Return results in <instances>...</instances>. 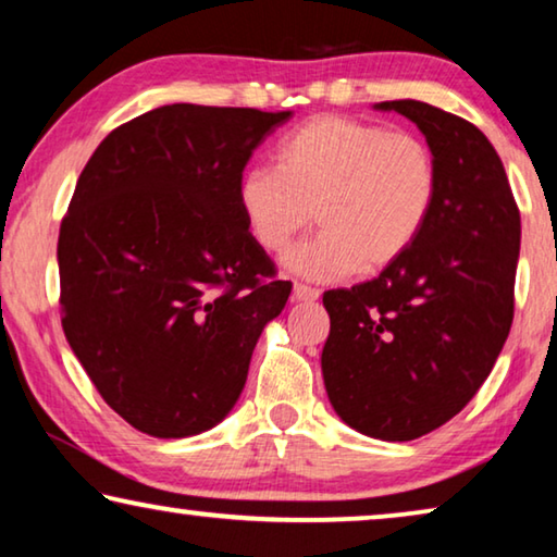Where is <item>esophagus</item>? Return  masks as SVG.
<instances>
[{"mask_svg": "<svg viewBox=\"0 0 557 557\" xmlns=\"http://www.w3.org/2000/svg\"><path fill=\"white\" fill-rule=\"evenodd\" d=\"M320 297V293L314 287H307V285H302V282H295V287H293V300H297V302H314Z\"/></svg>", "mask_w": 557, "mask_h": 557, "instance_id": "obj_1", "label": "esophagus"}]
</instances>
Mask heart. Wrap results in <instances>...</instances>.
<instances>
[{
    "label": "heart",
    "instance_id": "obj_1",
    "mask_svg": "<svg viewBox=\"0 0 557 557\" xmlns=\"http://www.w3.org/2000/svg\"><path fill=\"white\" fill-rule=\"evenodd\" d=\"M437 168L412 132L318 117L282 139L277 168H252L237 185L247 232L282 252L314 222L322 232L285 257L293 275L335 282L383 272L418 243L433 214Z\"/></svg>",
    "mask_w": 557,
    "mask_h": 557
}]
</instances>
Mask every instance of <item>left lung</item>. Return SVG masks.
I'll return each mask as SVG.
<instances>
[{
	"mask_svg": "<svg viewBox=\"0 0 557 557\" xmlns=\"http://www.w3.org/2000/svg\"><path fill=\"white\" fill-rule=\"evenodd\" d=\"M375 110L418 124L435 157L437 197L393 268L322 297V377L343 422L405 443L455 418L491 375L512 325L520 212L475 124L418 99Z\"/></svg>",
	"mask_w": 557,
	"mask_h": 557,
	"instance_id": "left-lung-1",
	"label": "left lung"
}]
</instances>
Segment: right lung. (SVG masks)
Returning a JSON list of instances; mask_svg holds the SVG:
<instances>
[{"label": "right lung", "instance_id": "right-lung-1", "mask_svg": "<svg viewBox=\"0 0 557 557\" xmlns=\"http://www.w3.org/2000/svg\"><path fill=\"white\" fill-rule=\"evenodd\" d=\"M293 112L164 104L102 139L57 262L62 327L110 408L152 437L222 422L287 280L247 232L245 164Z\"/></svg>", "mask_w": 557, "mask_h": 557}]
</instances>
